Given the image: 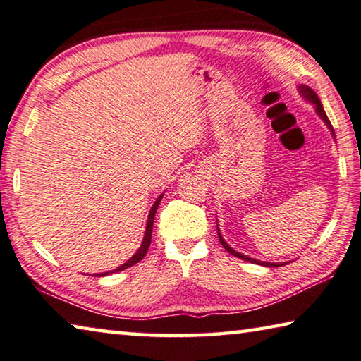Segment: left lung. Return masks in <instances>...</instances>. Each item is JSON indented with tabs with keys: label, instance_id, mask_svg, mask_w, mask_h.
Returning <instances> with one entry per match:
<instances>
[{
	"label": "left lung",
	"instance_id": "obj_1",
	"mask_svg": "<svg viewBox=\"0 0 361 361\" xmlns=\"http://www.w3.org/2000/svg\"><path fill=\"white\" fill-rule=\"evenodd\" d=\"M300 91H302V94L305 96V98L308 99V101H312L313 104H314V107H317V112H318V116L322 117L323 120H324V123L328 125L329 127V130L333 131V135H334V130H333V125H331V122H329V118H328V116H326V112H324V109H323V106H322V102H319V98L317 96V93H313V90H310V88H307V87H300ZM219 238H220V243H221V245L223 247H225L228 252H230L231 255H234V257H238V259H241V260H245V262H250V263H259V265H263V267H281L279 265V263H268V262H260V260H255V259H250V257H247V255H243V254H239V252H236V250H233L230 245H228L226 243H225V239L221 238V234H220V231H219Z\"/></svg>",
	"mask_w": 361,
	"mask_h": 361
}]
</instances>
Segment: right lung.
Wrapping results in <instances>:
<instances>
[{"mask_svg":"<svg viewBox=\"0 0 361 361\" xmlns=\"http://www.w3.org/2000/svg\"><path fill=\"white\" fill-rule=\"evenodd\" d=\"M160 199H162V196H159L157 201L154 202L152 209H151V212H149V216H147V225H146L145 239H142V244H141V247L138 249V252H136L133 257H131L130 260L125 262L122 267H118V268H116V270H112V271H107V273L96 274V276H106V274H111V273L122 271V270H125V268H128V267H133L135 263H138L140 260H142V257H145V255L147 254V249H149V244H151V236H152V225H154V216H156V212H157V207H159V204H160Z\"/></svg>","mask_w":361,"mask_h":361,"instance_id":"1","label":"right lung"}]
</instances>
